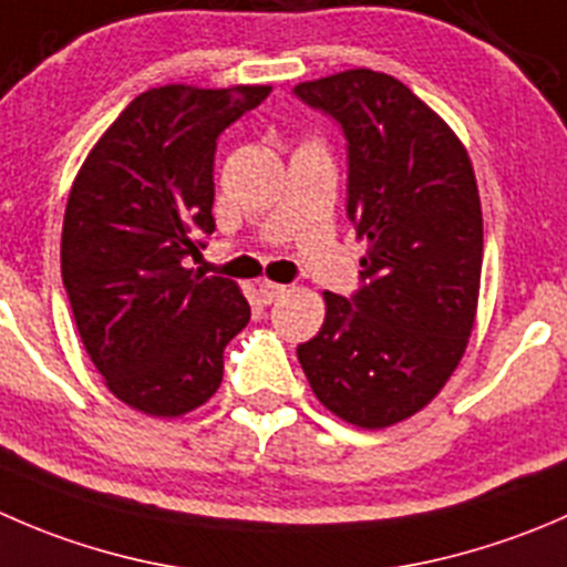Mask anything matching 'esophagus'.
<instances>
[{
  "label": "esophagus",
  "instance_id": "esophagus-1",
  "mask_svg": "<svg viewBox=\"0 0 567 567\" xmlns=\"http://www.w3.org/2000/svg\"><path fill=\"white\" fill-rule=\"evenodd\" d=\"M288 293V285H279V282H260V296H262V301H266V305H271V301H277L279 296H285Z\"/></svg>",
  "mask_w": 567,
  "mask_h": 567
}]
</instances>
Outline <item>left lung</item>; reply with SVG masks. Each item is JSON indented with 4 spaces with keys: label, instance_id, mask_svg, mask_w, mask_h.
<instances>
[{
    "label": "left lung",
    "instance_id": "1",
    "mask_svg": "<svg viewBox=\"0 0 567 567\" xmlns=\"http://www.w3.org/2000/svg\"><path fill=\"white\" fill-rule=\"evenodd\" d=\"M349 141L346 210L365 240L362 288L323 293L321 332L296 349L316 399L362 430L430 404L476 321L482 205L463 141L395 76L349 69L293 87Z\"/></svg>",
    "mask_w": 567,
    "mask_h": 567
}]
</instances>
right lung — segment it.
<instances>
[{
	"label": "right lung",
	"instance_id": "add662e5",
	"mask_svg": "<svg viewBox=\"0 0 567 567\" xmlns=\"http://www.w3.org/2000/svg\"><path fill=\"white\" fill-rule=\"evenodd\" d=\"M271 85L150 87L104 130L71 185L60 271L76 332L118 401L152 417L205 404L249 323L244 290L194 274L213 235L216 141Z\"/></svg>",
	"mask_w": 567,
	"mask_h": 567
}]
</instances>
